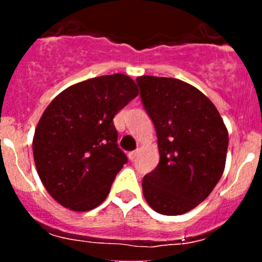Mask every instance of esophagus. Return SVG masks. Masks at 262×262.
Wrapping results in <instances>:
<instances>
[{
	"label": "esophagus",
	"mask_w": 262,
	"mask_h": 262,
	"mask_svg": "<svg viewBox=\"0 0 262 262\" xmlns=\"http://www.w3.org/2000/svg\"><path fill=\"white\" fill-rule=\"evenodd\" d=\"M136 155H138V151H133V152H128V155H127V156H128V159L133 161V160L136 157Z\"/></svg>",
	"instance_id": "34e87169"
}]
</instances>
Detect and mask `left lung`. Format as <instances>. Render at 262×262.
I'll return each instance as SVG.
<instances>
[{
	"label": "left lung",
	"mask_w": 262,
	"mask_h": 262,
	"mask_svg": "<svg viewBox=\"0 0 262 262\" xmlns=\"http://www.w3.org/2000/svg\"><path fill=\"white\" fill-rule=\"evenodd\" d=\"M136 82L160 154L159 165L143 178V194L159 214H185L221 180L228 131L214 103L193 85L155 76H140Z\"/></svg>",
	"instance_id": "1"
}]
</instances>
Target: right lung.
I'll use <instances>...</instances> for the list:
<instances>
[{
	"instance_id": "add662e5",
	"label": "right lung",
	"mask_w": 262,
	"mask_h": 262,
	"mask_svg": "<svg viewBox=\"0 0 262 262\" xmlns=\"http://www.w3.org/2000/svg\"><path fill=\"white\" fill-rule=\"evenodd\" d=\"M138 94L133 78L115 73L72 85L51 101L32 152L41 184L56 202L81 212L106 200L127 163L113 119Z\"/></svg>"
}]
</instances>
